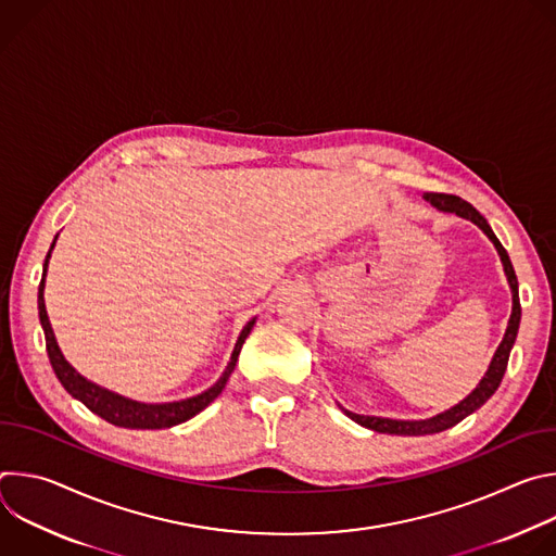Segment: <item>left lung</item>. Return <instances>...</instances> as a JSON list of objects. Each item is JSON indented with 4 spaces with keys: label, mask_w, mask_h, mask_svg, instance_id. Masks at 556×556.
I'll return each instance as SVG.
<instances>
[{
    "label": "left lung",
    "mask_w": 556,
    "mask_h": 556,
    "mask_svg": "<svg viewBox=\"0 0 556 556\" xmlns=\"http://www.w3.org/2000/svg\"><path fill=\"white\" fill-rule=\"evenodd\" d=\"M433 208L442 211V213H455L468 222H472L478 228H482V232L489 237V240L493 242V247L497 249V255L504 264V273H506V279H508V286H510V294H513V312H510V319H508V328H506V334L500 343V348L495 350L493 354V361L486 369V374L482 376V380L478 382V387H475L466 399H462L457 405H453L451 409L442 412V414H435L431 418H425V420H393V418H380V416H361V414H354L345 407H341V412L352 418L354 422H358L361 427L365 429H371V431H378V433H391V435H429V433H440L444 429H451L455 427L457 422H462L466 416H470L472 412H478L491 395L497 391L502 378H504V371H506V365H508V356H510V350L515 345V339H517V332H519V321H521V305H519V283H517V275H515V268L510 264V257L506 253V249L500 244V240L495 237L493 228L489 226L486 217L478 211L472 208V204L464 202L462 198L457 195H446V193H425L422 195Z\"/></svg>",
    "instance_id": "1"
}]
</instances>
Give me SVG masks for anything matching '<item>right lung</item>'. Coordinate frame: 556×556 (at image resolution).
<instances>
[{
    "mask_svg": "<svg viewBox=\"0 0 556 556\" xmlns=\"http://www.w3.org/2000/svg\"><path fill=\"white\" fill-rule=\"evenodd\" d=\"M56 237H54V242H52V247H50V251L46 255V262H43V275H41V283H39L37 305H39V321H41V328H43V334H46L48 358H50V365H52L59 382L63 384V389L72 395V399H76L78 403H84L92 414L101 416L103 420H108L114 427H125V429H169V427H176L180 422L191 420L202 409H206L217 399V395L222 393V389L226 387V380H228L230 371L235 369L237 356H240L244 341L249 339L251 330L255 328L257 316H253V319L240 332V337H237V343L232 348V354H230V361H228L226 369L222 371L217 382L211 384L206 391H202L198 395H191V399H185V401H174V403H140V401H131V399H127V395H121V393H116L112 389H105V387H101V384H97V382L88 380L86 376L78 374L65 361V356H63V352H61V348L56 343V337L52 332L48 312H46V301H43L48 264H50L52 249L56 244Z\"/></svg>",
    "mask_w": 556,
    "mask_h": 556,
    "instance_id": "1",
    "label": "right lung"
}]
</instances>
